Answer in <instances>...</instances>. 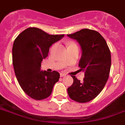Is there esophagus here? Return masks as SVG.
<instances>
[{
    "mask_svg": "<svg viewBox=\"0 0 125 125\" xmlns=\"http://www.w3.org/2000/svg\"><path fill=\"white\" fill-rule=\"evenodd\" d=\"M65 75H66V74L65 73H60V77H65Z\"/></svg>",
    "mask_w": 125,
    "mask_h": 125,
    "instance_id": "esophagus-1",
    "label": "esophagus"
}]
</instances>
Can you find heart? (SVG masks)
Returning a JSON list of instances; mask_svg holds the SVG:
<instances>
[{
  "label": "heart",
  "instance_id": "1",
  "mask_svg": "<svg viewBox=\"0 0 125 125\" xmlns=\"http://www.w3.org/2000/svg\"><path fill=\"white\" fill-rule=\"evenodd\" d=\"M70 44H71V43H70Z\"/></svg>",
  "mask_w": 125,
  "mask_h": 125
}]
</instances>
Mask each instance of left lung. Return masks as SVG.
<instances>
[{"instance_id": "left-lung-1", "label": "left lung", "mask_w": 125, "mask_h": 125, "mask_svg": "<svg viewBox=\"0 0 125 125\" xmlns=\"http://www.w3.org/2000/svg\"><path fill=\"white\" fill-rule=\"evenodd\" d=\"M67 36L81 45L79 67L85 73L82 81L71 75L73 82L67 89L68 94L75 101L87 103L97 97L108 81L111 65L110 50L106 40L94 30L82 29Z\"/></svg>"}]
</instances>
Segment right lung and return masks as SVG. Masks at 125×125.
I'll list each match as a JSON object with an SVG mask.
<instances>
[{
  "instance_id": "add662e5",
  "label": "right lung",
  "mask_w": 125,
  "mask_h": 125,
  "mask_svg": "<svg viewBox=\"0 0 125 125\" xmlns=\"http://www.w3.org/2000/svg\"><path fill=\"white\" fill-rule=\"evenodd\" d=\"M64 34L51 35L37 28H29L21 32L12 46V64L17 80L26 94L36 100L51 95L59 80L58 72L41 71V63L46 58L52 44Z\"/></svg>"
}]
</instances>
